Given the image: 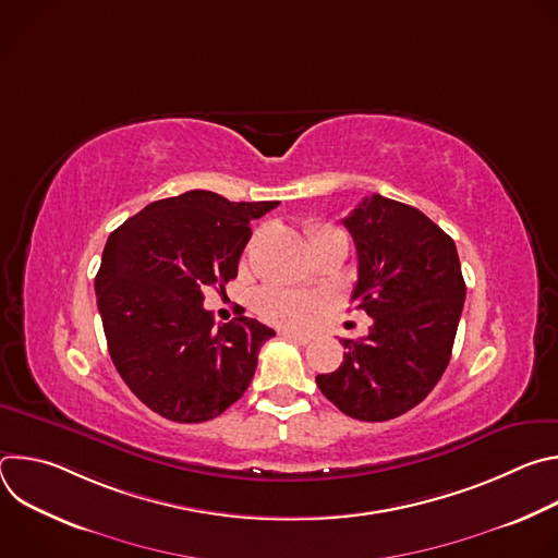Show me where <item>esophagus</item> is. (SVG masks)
<instances>
[{
    "label": "esophagus",
    "mask_w": 558,
    "mask_h": 558,
    "mask_svg": "<svg viewBox=\"0 0 558 558\" xmlns=\"http://www.w3.org/2000/svg\"><path fill=\"white\" fill-rule=\"evenodd\" d=\"M282 338L295 342V344H308L313 340V336L308 333H298V331H282Z\"/></svg>",
    "instance_id": "34e87169"
}]
</instances>
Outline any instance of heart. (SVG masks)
<instances>
[{
    "label": "heart",
    "instance_id": "heart-1",
    "mask_svg": "<svg viewBox=\"0 0 558 558\" xmlns=\"http://www.w3.org/2000/svg\"><path fill=\"white\" fill-rule=\"evenodd\" d=\"M338 231L340 229L331 225H317L311 229V238L315 241V238L338 233ZM313 306H315L313 298H306L287 289H278V287H265L256 295V311L265 317L267 323L280 325V327L302 325Z\"/></svg>",
    "mask_w": 558,
    "mask_h": 558
}]
</instances>
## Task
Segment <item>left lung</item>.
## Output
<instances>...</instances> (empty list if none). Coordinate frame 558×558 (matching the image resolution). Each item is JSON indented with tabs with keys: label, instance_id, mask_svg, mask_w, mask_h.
Returning <instances> with one entry per match:
<instances>
[{
	"label": "left lung",
	"instance_id": "obj_1",
	"mask_svg": "<svg viewBox=\"0 0 558 558\" xmlns=\"http://www.w3.org/2000/svg\"><path fill=\"white\" fill-rule=\"evenodd\" d=\"M357 250L351 300L373 317L317 388L360 422L400 417L444 375L465 300L452 238L420 209L373 194L344 220Z\"/></svg>",
	"mask_w": 558,
	"mask_h": 558
}]
</instances>
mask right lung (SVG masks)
Listing matches in <instances>:
<instances>
[{"label": "right lung", "mask_w": 558, "mask_h": 558, "mask_svg": "<svg viewBox=\"0 0 558 558\" xmlns=\"http://www.w3.org/2000/svg\"><path fill=\"white\" fill-rule=\"evenodd\" d=\"M278 205L192 190L149 203L110 233L95 278L108 351L154 413L198 424L247 390L258 351L276 333L245 315L216 327L203 289L225 291L252 238L250 222Z\"/></svg>", "instance_id": "obj_1"}]
</instances>
